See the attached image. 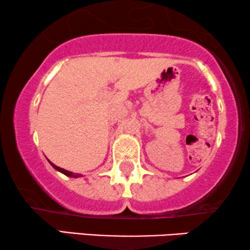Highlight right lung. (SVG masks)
I'll return each instance as SVG.
<instances>
[{
	"label": "right lung",
	"instance_id": "right-lung-1",
	"mask_svg": "<svg viewBox=\"0 0 250 250\" xmlns=\"http://www.w3.org/2000/svg\"><path fill=\"white\" fill-rule=\"evenodd\" d=\"M49 163H50V162H49ZM50 165H52L53 167H54V168H55L56 170H59V172L63 173V174H64V175L70 176V178H80V176H82L81 174H77V173H72V172H69V170L64 169V168H61V167H59V166L54 165V164H53V163H50Z\"/></svg>",
	"mask_w": 250,
	"mask_h": 250
}]
</instances>
